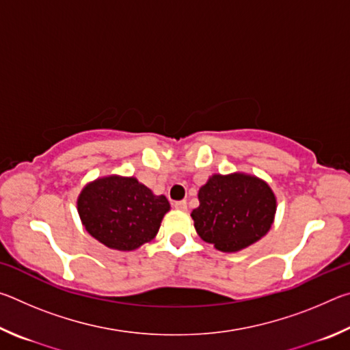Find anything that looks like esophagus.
I'll list each match as a JSON object with an SVG mask.
<instances>
[{"mask_svg": "<svg viewBox=\"0 0 350 350\" xmlns=\"http://www.w3.org/2000/svg\"><path fill=\"white\" fill-rule=\"evenodd\" d=\"M173 206L176 210L185 211L187 210V202H185V200H176V202H173Z\"/></svg>", "mask_w": 350, "mask_h": 350, "instance_id": "esophagus-1", "label": "esophagus"}]
</instances>
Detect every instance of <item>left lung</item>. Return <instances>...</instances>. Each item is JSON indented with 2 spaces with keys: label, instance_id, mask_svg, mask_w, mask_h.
<instances>
[{
  "label": "left lung",
  "instance_id": "1",
  "mask_svg": "<svg viewBox=\"0 0 350 350\" xmlns=\"http://www.w3.org/2000/svg\"><path fill=\"white\" fill-rule=\"evenodd\" d=\"M191 217L202 241L221 252H239L267 234L275 221L276 198L256 176L213 174L199 188Z\"/></svg>",
  "mask_w": 350,
  "mask_h": 350
}]
</instances>
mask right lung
<instances>
[{"instance_id":"add662e5","label":"right lung","mask_w":350,"mask_h":350,"mask_svg":"<svg viewBox=\"0 0 350 350\" xmlns=\"http://www.w3.org/2000/svg\"><path fill=\"white\" fill-rule=\"evenodd\" d=\"M77 210L92 238L114 250L131 252L154 239L170 202L135 177L108 176L81 189Z\"/></svg>"}]
</instances>
